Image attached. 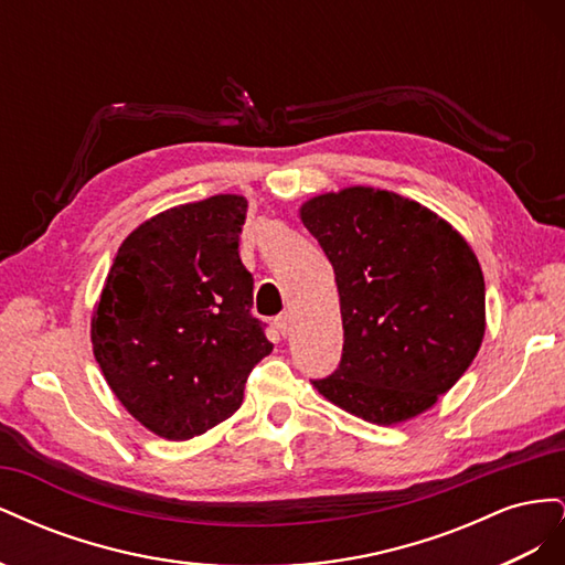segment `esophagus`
Instances as JSON below:
<instances>
[{"label": "esophagus", "mask_w": 565, "mask_h": 565, "mask_svg": "<svg viewBox=\"0 0 565 565\" xmlns=\"http://www.w3.org/2000/svg\"><path fill=\"white\" fill-rule=\"evenodd\" d=\"M276 328L280 330V334L282 337H287L289 334V330H292V313H280L278 318H276Z\"/></svg>", "instance_id": "obj_1"}]
</instances>
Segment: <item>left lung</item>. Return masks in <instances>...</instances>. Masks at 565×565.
Returning <instances> with one entry per match:
<instances>
[{
  "mask_svg": "<svg viewBox=\"0 0 565 565\" xmlns=\"http://www.w3.org/2000/svg\"><path fill=\"white\" fill-rule=\"evenodd\" d=\"M334 268L344 349L318 393L372 424L429 409L476 358L486 282L469 243L424 204L353 185L301 204Z\"/></svg>",
  "mask_w": 565,
  "mask_h": 565,
  "instance_id": "obj_1",
  "label": "left lung"
}]
</instances>
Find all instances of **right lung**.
Listing matches in <instances>:
<instances>
[{
	"label": "right lung",
	"instance_id": "obj_1",
	"mask_svg": "<svg viewBox=\"0 0 565 565\" xmlns=\"http://www.w3.org/2000/svg\"><path fill=\"white\" fill-rule=\"evenodd\" d=\"M243 195H214L152 216L119 245L92 318L96 363L148 431L200 436L243 403L273 351L252 309L237 243Z\"/></svg>",
	"mask_w": 565,
	"mask_h": 565
}]
</instances>
